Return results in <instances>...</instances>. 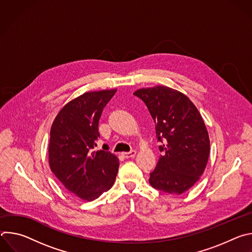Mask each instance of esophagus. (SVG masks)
Returning <instances> with one entry per match:
<instances>
[{"label":"esophagus","mask_w":252,"mask_h":252,"mask_svg":"<svg viewBox=\"0 0 252 252\" xmlns=\"http://www.w3.org/2000/svg\"><path fill=\"white\" fill-rule=\"evenodd\" d=\"M135 155H136V152H135V151H131V152H129V153H123V156H124V158H133V157H135Z\"/></svg>","instance_id":"1"}]
</instances>
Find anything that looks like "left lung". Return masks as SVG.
I'll list each match as a JSON object with an SVG mask.
<instances>
[{"label":"left lung","mask_w":252,"mask_h":252,"mask_svg":"<svg viewBox=\"0 0 252 252\" xmlns=\"http://www.w3.org/2000/svg\"><path fill=\"white\" fill-rule=\"evenodd\" d=\"M133 94L147 104L158 140L163 143L149 182L157 189L182 194L196 184L208 161L210 143L203 119L185 94L171 88H142Z\"/></svg>","instance_id":"1"}]
</instances>
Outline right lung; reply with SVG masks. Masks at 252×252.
<instances>
[{"mask_svg": "<svg viewBox=\"0 0 252 252\" xmlns=\"http://www.w3.org/2000/svg\"><path fill=\"white\" fill-rule=\"evenodd\" d=\"M117 89L88 92L65 103L55 118L49 143L51 170L69 192L92 201L109 190L119 171L116 155L93 150L98 121Z\"/></svg>", "mask_w": 252, "mask_h": 252, "instance_id": "add662e5", "label": "right lung"}]
</instances>
